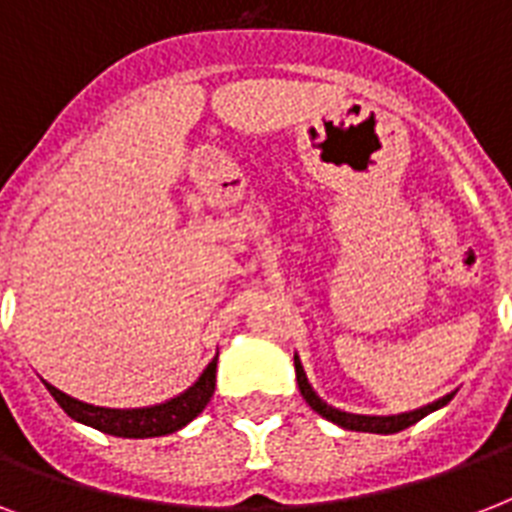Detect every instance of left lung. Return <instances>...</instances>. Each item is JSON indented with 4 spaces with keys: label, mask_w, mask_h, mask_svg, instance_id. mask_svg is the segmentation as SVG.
<instances>
[{
    "label": "left lung",
    "mask_w": 512,
    "mask_h": 512,
    "mask_svg": "<svg viewBox=\"0 0 512 512\" xmlns=\"http://www.w3.org/2000/svg\"><path fill=\"white\" fill-rule=\"evenodd\" d=\"M295 374H297V388H300V393H303V398L308 401V406H311L313 412L321 414V417H327L329 422H335V425H340V428L358 430V433H382V436L398 433V430L409 428V425H414L417 420H422L425 414L436 412V409L446 406L454 396V393H449V396L438 398V401H433V404L422 406V409H414V412L390 414V417H369V414L340 412V409H335V406H329L327 401H321V398L316 396V390L311 388L308 377H305L303 364H300V358L297 356H295Z\"/></svg>",
    "instance_id": "1"
}]
</instances>
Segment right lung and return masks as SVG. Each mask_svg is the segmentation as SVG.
I'll list each match as a JSON object with an SVG mask.
<instances>
[{"label": "right lung", "instance_id": "1", "mask_svg": "<svg viewBox=\"0 0 512 512\" xmlns=\"http://www.w3.org/2000/svg\"><path fill=\"white\" fill-rule=\"evenodd\" d=\"M215 372L217 358L209 361V366L201 372V377L193 382L191 388L180 396L164 401L156 406H143V409H106V406H92L84 401L66 396L63 390L52 388L50 382H44L50 396L60 404V409L76 422H84L90 428L119 438H156L170 436L175 430L185 428L196 414L204 412L209 398L215 393Z\"/></svg>", "mask_w": 512, "mask_h": 512}]
</instances>
